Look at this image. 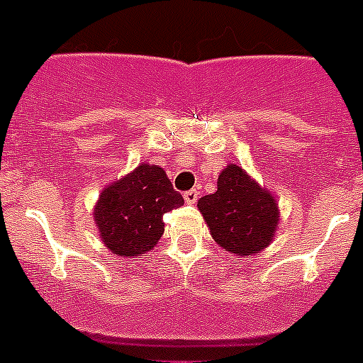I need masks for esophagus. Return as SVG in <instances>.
<instances>
[{
	"instance_id": "34e87169",
	"label": "esophagus",
	"mask_w": 363,
	"mask_h": 363,
	"mask_svg": "<svg viewBox=\"0 0 363 363\" xmlns=\"http://www.w3.org/2000/svg\"><path fill=\"white\" fill-rule=\"evenodd\" d=\"M184 199H185V203L189 205H194L196 203V199H198V191H187L184 194Z\"/></svg>"
}]
</instances>
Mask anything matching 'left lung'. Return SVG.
Returning a JSON list of instances; mask_svg holds the SVG:
<instances>
[{
    "label": "left lung",
    "mask_w": 363,
    "mask_h": 363,
    "mask_svg": "<svg viewBox=\"0 0 363 363\" xmlns=\"http://www.w3.org/2000/svg\"><path fill=\"white\" fill-rule=\"evenodd\" d=\"M198 208L214 241L239 257L270 247L281 219L275 196L235 164L219 172L218 191L199 198Z\"/></svg>",
    "instance_id": "left-lung-1"
}]
</instances>
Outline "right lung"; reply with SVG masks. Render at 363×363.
Returning a JSON list of instances; mask_svg holds the SVG:
<instances>
[{
  "instance_id": "1",
  "label": "right lung",
  "mask_w": 363,
  "mask_h": 363,
  "mask_svg": "<svg viewBox=\"0 0 363 363\" xmlns=\"http://www.w3.org/2000/svg\"><path fill=\"white\" fill-rule=\"evenodd\" d=\"M184 205L160 165L140 164L99 196L93 219L99 238L118 257L147 254L164 235V214Z\"/></svg>"
}]
</instances>
